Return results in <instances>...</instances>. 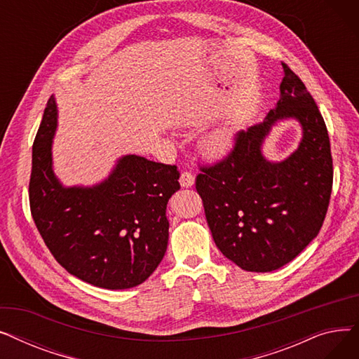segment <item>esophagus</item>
I'll return each instance as SVG.
<instances>
[{
    "instance_id": "obj_1",
    "label": "esophagus",
    "mask_w": 359,
    "mask_h": 359,
    "mask_svg": "<svg viewBox=\"0 0 359 359\" xmlns=\"http://www.w3.org/2000/svg\"><path fill=\"white\" fill-rule=\"evenodd\" d=\"M179 182H180L182 187H191V186L195 184V176L192 173H189V172H183L180 175Z\"/></svg>"
}]
</instances>
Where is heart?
Returning <instances> with one entry per match:
<instances>
[{"label": "heart", "instance_id": "heart-1", "mask_svg": "<svg viewBox=\"0 0 359 359\" xmlns=\"http://www.w3.org/2000/svg\"><path fill=\"white\" fill-rule=\"evenodd\" d=\"M234 144L233 130L222 128L206 134L202 138V148L210 157H221L227 154Z\"/></svg>", "mask_w": 359, "mask_h": 359}]
</instances>
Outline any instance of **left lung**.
I'll return each instance as SVG.
<instances>
[{"mask_svg": "<svg viewBox=\"0 0 359 359\" xmlns=\"http://www.w3.org/2000/svg\"><path fill=\"white\" fill-rule=\"evenodd\" d=\"M280 97L265 121L240 130L229 157L202 167L196 191L221 253L248 272H271L303 252L322 229L332 194L330 141L304 83L285 64ZM294 118L304 137L271 162L261 148L271 128Z\"/></svg>", "mask_w": 359, "mask_h": 359, "instance_id": "left-lung-1", "label": "left lung"}]
</instances>
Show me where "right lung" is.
Returning a JSON list of instances; mask_svg holds the SVG:
<instances>
[{"mask_svg":"<svg viewBox=\"0 0 359 359\" xmlns=\"http://www.w3.org/2000/svg\"><path fill=\"white\" fill-rule=\"evenodd\" d=\"M58 107L52 96L37 130L29 198L32 217L56 262L106 290L137 287L164 257L167 202L180 189L176 165L129 154L93 186H64L52 163Z\"/></svg>","mask_w":359,"mask_h":359,"instance_id":"right-lung-1","label":"right lung"}]
</instances>
